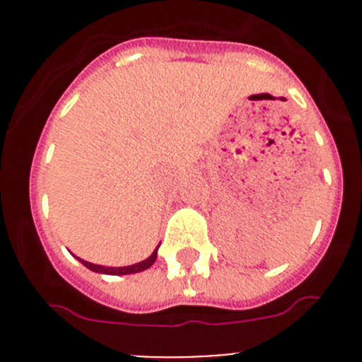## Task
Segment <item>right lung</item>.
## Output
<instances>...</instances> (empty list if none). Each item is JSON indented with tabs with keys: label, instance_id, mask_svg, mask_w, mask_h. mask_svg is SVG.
I'll list each match as a JSON object with an SVG mask.
<instances>
[{
	"label": "right lung",
	"instance_id": "add662e5",
	"mask_svg": "<svg viewBox=\"0 0 362 362\" xmlns=\"http://www.w3.org/2000/svg\"><path fill=\"white\" fill-rule=\"evenodd\" d=\"M156 259H158V249L152 252L151 257L145 259V261L136 262V264H131V266H124V268H107V266H100V264H93V262H87V261H83V259H78V261L82 262L86 268L93 269V272H96V273H105V275H131V273H138V272H144V269L151 268V266L156 262Z\"/></svg>",
	"mask_w": 362,
	"mask_h": 362
}]
</instances>
